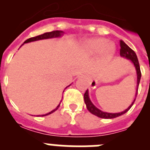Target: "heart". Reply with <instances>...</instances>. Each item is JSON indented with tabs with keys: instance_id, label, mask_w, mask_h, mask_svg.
Instances as JSON below:
<instances>
[{
	"instance_id": "1",
	"label": "heart",
	"mask_w": 150,
	"mask_h": 150,
	"mask_svg": "<svg viewBox=\"0 0 150 150\" xmlns=\"http://www.w3.org/2000/svg\"><path fill=\"white\" fill-rule=\"evenodd\" d=\"M85 52L88 54H96L103 52L107 59H111L116 52V47L112 43L104 38H93L88 40L83 46Z\"/></svg>"
}]
</instances>
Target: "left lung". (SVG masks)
Wrapping results in <instances>:
<instances>
[{
  "label": "left lung",
  "instance_id": "obj_1",
  "mask_svg": "<svg viewBox=\"0 0 150 150\" xmlns=\"http://www.w3.org/2000/svg\"><path fill=\"white\" fill-rule=\"evenodd\" d=\"M120 46H121V49H120V56L131 61V62L134 64L135 69H136V72H137V88H136V92H135V98L134 99L133 101H132V104H131V105H130L126 110H125L124 111H122V112H115V113H112V112H107L99 110L98 108H97V107L92 104V102L91 101V100H90L89 98L88 91V89H87L86 91L84 94L85 104L86 105L87 109H88V110L91 113L95 115V116H97L98 117L102 118V119H113V118L118 117V116H122V115L125 114V113L128 112L130 110V108L132 107V105H133L134 103L135 99H136V97H137V95L139 83H140V78H141V72H140V65H139V62L138 59H137V55H136V53H135L130 48L129 46H128L126 43H125L124 41L120 40Z\"/></svg>",
  "mask_w": 150,
  "mask_h": 150
}]
</instances>
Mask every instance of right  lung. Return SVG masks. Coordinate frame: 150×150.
I'll return each instance as SVG.
<instances>
[{
  "instance_id": "add662e5",
  "label": "right lung",
  "mask_w": 150,
  "mask_h": 150,
  "mask_svg": "<svg viewBox=\"0 0 150 150\" xmlns=\"http://www.w3.org/2000/svg\"><path fill=\"white\" fill-rule=\"evenodd\" d=\"M64 31H62V30H53V31H51V32H46V33H44V34H40V35H38L37 36V37H34V38H29V39L26 40L25 42H24V43H30V42H33V41H37V40H45V39H51V38H61L62 36H63L64 34ZM71 85H69L68 86H70ZM68 86H67L66 88H67ZM64 92V91H63ZM60 104H61V102L60 104H59V105L57 106L56 108L55 109H54L53 110H52L51 112H48V113H46V114H44V115H41V116H47V115H50L51 114V113H52L53 112H55V110H58V108H59V107H60Z\"/></svg>"
}]
</instances>
